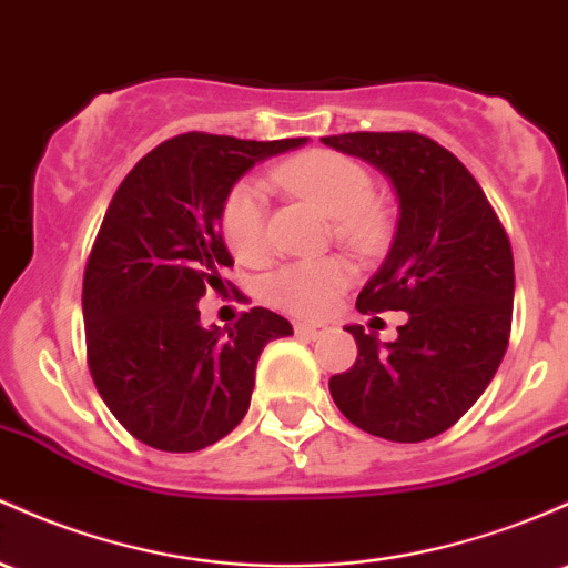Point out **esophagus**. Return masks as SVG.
<instances>
[{"label":"esophagus","instance_id":"34e87169","mask_svg":"<svg viewBox=\"0 0 568 568\" xmlns=\"http://www.w3.org/2000/svg\"><path fill=\"white\" fill-rule=\"evenodd\" d=\"M294 332L298 336H307V339H317V336L328 334L326 323H294Z\"/></svg>","mask_w":568,"mask_h":568}]
</instances>
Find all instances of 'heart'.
Here are the masks:
<instances>
[{"mask_svg": "<svg viewBox=\"0 0 568 568\" xmlns=\"http://www.w3.org/2000/svg\"><path fill=\"white\" fill-rule=\"evenodd\" d=\"M277 189L307 199L332 217L339 245L358 255H372L388 242V207L375 196V180L361 161L336 151H304L270 172ZM221 234L236 258L258 264L270 255V217L266 196L255 180H240L221 204ZM353 272L345 261H294L277 270L266 283L274 307L302 317H321L339 302Z\"/></svg>", "mask_w": 568, "mask_h": 568, "instance_id": "b5f03b06", "label": "heart"}]
</instances>
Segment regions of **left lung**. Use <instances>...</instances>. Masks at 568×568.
<instances>
[{
    "label": "left lung",
    "mask_w": 568,
    "mask_h": 568,
    "mask_svg": "<svg viewBox=\"0 0 568 568\" xmlns=\"http://www.w3.org/2000/svg\"><path fill=\"white\" fill-rule=\"evenodd\" d=\"M323 142L388 174L402 207L394 247L355 307L409 313L385 347L364 326H347L358 358L328 390L361 432L426 442L469 413L507 353L513 245L471 172L432 136L353 132Z\"/></svg>",
    "instance_id": "8db88e82"
}]
</instances>
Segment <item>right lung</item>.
I'll list each match as a JSON object with an SVG mask.
<instances>
[{
    "label": "right lung",
    "mask_w": 568,
    "mask_h": 568,
    "mask_svg": "<svg viewBox=\"0 0 568 568\" xmlns=\"http://www.w3.org/2000/svg\"><path fill=\"white\" fill-rule=\"evenodd\" d=\"M304 142L178 134L118 185L83 272L85 361L115 420L148 447L193 453L223 439L251 407L261 351L294 334L264 307L226 334L202 328L196 302L234 288L217 229L229 189Z\"/></svg>",
    "instance_id": "obj_1"
}]
</instances>
